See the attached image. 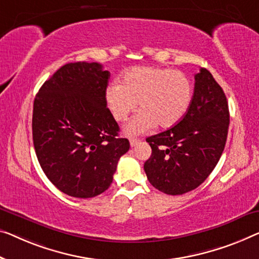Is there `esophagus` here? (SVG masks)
Wrapping results in <instances>:
<instances>
[{
	"instance_id": "obj_1",
	"label": "esophagus",
	"mask_w": 259,
	"mask_h": 259,
	"mask_svg": "<svg viewBox=\"0 0 259 259\" xmlns=\"http://www.w3.org/2000/svg\"><path fill=\"white\" fill-rule=\"evenodd\" d=\"M141 141L138 140V138H131V140H130V146H131V148H134V146H136Z\"/></svg>"
}]
</instances>
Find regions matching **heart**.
Here are the masks:
<instances>
[{
  "label": "heart",
  "instance_id": "1",
  "mask_svg": "<svg viewBox=\"0 0 259 259\" xmlns=\"http://www.w3.org/2000/svg\"><path fill=\"white\" fill-rule=\"evenodd\" d=\"M193 86L180 71L163 67H133L123 73L121 83L111 82L106 90V103L118 122L142 109L125 124L126 136H140L157 124L161 128L176 125L190 109Z\"/></svg>",
  "mask_w": 259,
  "mask_h": 259
}]
</instances>
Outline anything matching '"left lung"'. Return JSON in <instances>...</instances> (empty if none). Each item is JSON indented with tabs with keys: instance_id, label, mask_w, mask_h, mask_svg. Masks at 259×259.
<instances>
[{
	"instance_id": "obj_1",
	"label": "left lung",
	"mask_w": 259,
	"mask_h": 259,
	"mask_svg": "<svg viewBox=\"0 0 259 259\" xmlns=\"http://www.w3.org/2000/svg\"><path fill=\"white\" fill-rule=\"evenodd\" d=\"M194 93L184 118L146 138L152 149L144 171L154 188L168 195L193 191L208 178L225 150L229 128L226 94L211 73L195 74Z\"/></svg>"
}]
</instances>
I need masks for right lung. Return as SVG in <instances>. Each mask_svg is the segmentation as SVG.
Wrapping results in <instances>:
<instances>
[{
    "mask_svg": "<svg viewBox=\"0 0 259 259\" xmlns=\"http://www.w3.org/2000/svg\"><path fill=\"white\" fill-rule=\"evenodd\" d=\"M110 73L99 63L61 66L37 93L32 138L41 168L58 190L93 198L113 183L121 156L130 148L107 108Z\"/></svg>",
    "mask_w": 259,
    "mask_h": 259,
    "instance_id": "obj_1",
    "label": "right lung"
}]
</instances>
